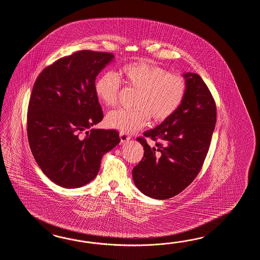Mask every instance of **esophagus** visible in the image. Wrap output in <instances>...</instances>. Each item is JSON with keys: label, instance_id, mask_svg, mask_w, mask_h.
<instances>
[{"label": "esophagus", "instance_id": "esophagus-1", "mask_svg": "<svg viewBox=\"0 0 260 260\" xmlns=\"http://www.w3.org/2000/svg\"><path fill=\"white\" fill-rule=\"evenodd\" d=\"M119 136H120L121 143L122 144H125V143H127L131 139V137L126 134V133H120L119 134Z\"/></svg>", "mask_w": 260, "mask_h": 260}]
</instances>
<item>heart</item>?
Returning <instances> with one entry per match:
<instances>
[{
	"mask_svg": "<svg viewBox=\"0 0 260 260\" xmlns=\"http://www.w3.org/2000/svg\"><path fill=\"white\" fill-rule=\"evenodd\" d=\"M120 77L128 87L138 91L134 110H116L106 116L109 127L121 133H133L146 127L152 117L155 122L168 119L183 102L187 84L182 76L167 71L148 61L125 64ZM120 91L119 78L105 72L95 83L99 101L107 107H114Z\"/></svg>",
	"mask_w": 260,
	"mask_h": 260,
	"instance_id": "obj_1",
	"label": "heart"
}]
</instances>
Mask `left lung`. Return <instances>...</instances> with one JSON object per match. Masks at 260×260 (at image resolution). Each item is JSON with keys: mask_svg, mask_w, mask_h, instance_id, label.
I'll use <instances>...</instances> for the list:
<instances>
[{"mask_svg": "<svg viewBox=\"0 0 260 260\" xmlns=\"http://www.w3.org/2000/svg\"><path fill=\"white\" fill-rule=\"evenodd\" d=\"M187 84L177 112L158 127L144 133L157 141L144 146V157L133 170L138 190L154 199L175 197L190 185L202 168L216 124V105L208 86L196 73L182 74Z\"/></svg>", "mask_w": 260, "mask_h": 260, "instance_id": "1", "label": "left lung"}]
</instances>
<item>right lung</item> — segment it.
<instances>
[{"instance_id": "obj_1", "label": "right lung", "mask_w": 260, "mask_h": 260, "mask_svg": "<svg viewBox=\"0 0 260 260\" xmlns=\"http://www.w3.org/2000/svg\"><path fill=\"white\" fill-rule=\"evenodd\" d=\"M114 58L108 52L77 51L46 68L35 83L28 141L38 166L58 186L75 189L91 182L103 155L120 143L116 131L92 127L103 118L95 78Z\"/></svg>"}]
</instances>
